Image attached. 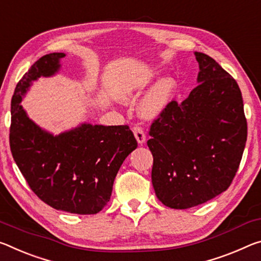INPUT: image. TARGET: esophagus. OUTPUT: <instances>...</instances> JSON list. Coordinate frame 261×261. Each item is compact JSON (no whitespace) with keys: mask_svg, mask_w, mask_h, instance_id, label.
I'll return each instance as SVG.
<instances>
[{"mask_svg":"<svg viewBox=\"0 0 261 261\" xmlns=\"http://www.w3.org/2000/svg\"><path fill=\"white\" fill-rule=\"evenodd\" d=\"M132 131H134L135 137H136V139H137L138 144H140V145H142V144L145 143V140H146V136H145V132H144V130H143V127H142V126H139V125H135L134 127H132Z\"/></svg>","mask_w":261,"mask_h":261,"instance_id":"34e87169","label":"esophagus"}]
</instances>
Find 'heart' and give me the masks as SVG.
Instances as JSON below:
<instances>
[{
    "mask_svg": "<svg viewBox=\"0 0 261 261\" xmlns=\"http://www.w3.org/2000/svg\"><path fill=\"white\" fill-rule=\"evenodd\" d=\"M176 90V82L174 79L166 77L160 80L156 84L151 92L147 94L145 100L143 101L142 106H140V111L144 116L147 117H152V116L158 115L161 110H163L168 101L171 100L173 95H174ZM134 95L132 92L126 94V97H130Z\"/></svg>",
    "mask_w": 261,
    "mask_h": 261,
    "instance_id": "1",
    "label": "heart"
}]
</instances>
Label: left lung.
Segmentation results:
<instances>
[{"label": "left lung", "instance_id": "8db88e82", "mask_svg": "<svg viewBox=\"0 0 261 261\" xmlns=\"http://www.w3.org/2000/svg\"><path fill=\"white\" fill-rule=\"evenodd\" d=\"M198 85L151 124L152 185L166 206L188 209L230 187L247 138L242 92L212 57L195 52Z\"/></svg>", "mask_w": 261, "mask_h": 261}]
</instances>
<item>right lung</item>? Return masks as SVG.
<instances>
[{
  "mask_svg": "<svg viewBox=\"0 0 261 261\" xmlns=\"http://www.w3.org/2000/svg\"><path fill=\"white\" fill-rule=\"evenodd\" d=\"M64 53H49L31 66L16 86L11 98L9 143L11 154L29 187L57 210L93 215L110 200L123 161L137 147L127 125L82 124L59 136L41 130L22 106L31 81L53 75Z\"/></svg>",
  "mask_w": 261,
  "mask_h": 261,
  "instance_id": "obj_1",
  "label": "right lung"
}]
</instances>
